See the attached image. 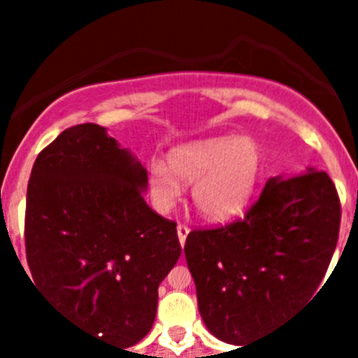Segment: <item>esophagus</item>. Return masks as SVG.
<instances>
[{
	"label": "esophagus",
	"instance_id": "obj_1",
	"mask_svg": "<svg viewBox=\"0 0 358 358\" xmlns=\"http://www.w3.org/2000/svg\"><path fill=\"white\" fill-rule=\"evenodd\" d=\"M188 233H189V227L186 226V224H179V226H177V236H179V242H181V245H185Z\"/></svg>",
	"mask_w": 358,
	"mask_h": 358
}]
</instances>
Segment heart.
I'll list each match as a JSON object with an SVG mask.
<instances>
[{"label":"heart","instance_id":"b5f03b06","mask_svg":"<svg viewBox=\"0 0 358 358\" xmlns=\"http://www.w3.org/2000/svg\"><path fill=\"white\" fill-rule=\"evenodd\" d=\"M170 166L172 170L161 161L150 166V194L156 206L161 211L176 206L182 194L179 176L185 182H195L194 202L202 217L224 222L248 206L260 173V150L248 138H211L172 150Z\"/></svg>","mask_w":358,"mask_h":358}]
</instances>
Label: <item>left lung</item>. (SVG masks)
<instances>
[{
  "label": "left lung",
  "instance_id": "obj_1",
  "mask_svg": "<svg viewBox=\"0 0 358 358\" xmlns=\"http://www.w3.org/2000/svg\"><path fill=\"white\" fill-rule=\"evenodd\" d=\"M341 201L327 172L273 177L235 222L194 229L185 255L208 330L242 346L312 297L339 240Z\"/></svg>",
  "mask_w": 358,
  "mask_h": 358
}]
</instances>
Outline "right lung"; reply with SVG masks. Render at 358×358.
I'll list each match as a JSON object with an SVG mask.
<instances>
[{"instance_id": "right-lung-1", "label": "right lung", "mask_w": 358, "mask_h": 358, "mask_svg": "<svg viewBox=\"0 0 358 358\" xmlns=\"http://www.w3.org/2000/svg\"><path fill=\"white\" fill-rule=\"evenodd\" d=\"M147 181L106 129L80 123L41 150L27 189L24 245L36 285L120 350L150 331L157 287L181 256L176 222L145 202Z\"/></svg>"}]
</instances>
